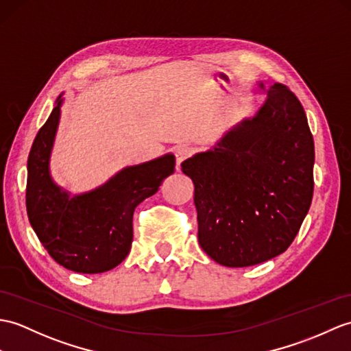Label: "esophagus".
I'll return each instance as SVG.
<instances>
[{
	"mask_svg": "<svg viewBox=\"0 0 351 351\" xmlns=\"http://www.w3.org/2000/svg\"><path fill=\"white\" fill-rule=\"evenodd\" d=\"M190 154H191V149L186 148V146H181V148L176 149V167L178 169L181 167L182 162L190 157Z\"/></svg>",
	"mask_w": 351,
	"mask_h": 351,
	"instance_id": "34e87169",
	"label": "esophagus"
}]
</instances>
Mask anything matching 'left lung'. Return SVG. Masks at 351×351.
Segmentation results:
<instances>
[{"label":"left lung","mask_w":351,"mask_h":351,"mask_svg":"<svg viewBox=\"0 0 351 351\" xmlns=\"http://www.w3.org/2000/svg\"><path fill=\"white\" fill-rule=\"evenodd\" d=\"M257 88L266 100L256 115L181 165L194 184L200 247L227 267L286 251L313 200L314 141L302 104L286 85Z\"/></svg>","instance_id":"8db88e82"}]
</instances>
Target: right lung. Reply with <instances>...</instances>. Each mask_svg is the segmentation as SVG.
<instances>
[{"label": "right lung", "instance_id": "1", "mask_svg": "<svg viewBox=\"0 0 351 351\" xmlns=\"http://www.w3.org/2000/svg\"><path fill=\"white\" fill-rule=\"evenodd\" d=\"M62 95L31 146L27 213L31 227L56 263L79 274H101L128 256L134 209L175 172V156L169 152L127 166L97 189L71 195L51 175Z\"/></svg>", "mask_w": 351, "mask_h": 351}]
</instances>
